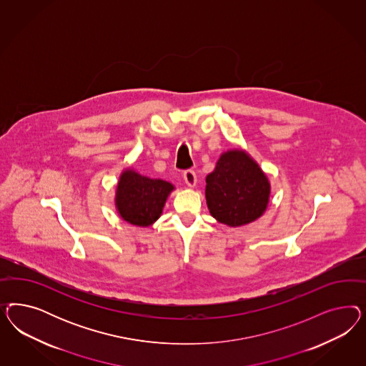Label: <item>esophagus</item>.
Masks as SVG:
<instances>
[{"mask_svg":"<svg viewBox=\"0 0 366 366\" xmlns=\"http://www.w3.org/2000/svg\"><path fill=\"white\" fill-rule=\"evenodd\" d=\"M184 181L189 188H193L197 184V176L193 170H187V172H184Z\"/></svg>","mask_w":366,"mask_h":366,"instance_id":"1","label":"esophagus"}]
</instances>
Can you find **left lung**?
Here are the masks:
<instances>
[{
    "label": "left lung",
    "instance_id": "obj_1",
    "mask_svg": "<svg viewBox=\"0 0 366 366\" xmlns=\"http://www.w3.org/2000/svg\"><path fill=\"white\" fill-rule=\"evenodd\" d=\"M205 182L209 213L224 225L243 227L262 217L268 208L269 179L243 149L222 153Z\"/></svg>",
    "mask_w": 366,
    "mask_h": 366
}]
</instances>
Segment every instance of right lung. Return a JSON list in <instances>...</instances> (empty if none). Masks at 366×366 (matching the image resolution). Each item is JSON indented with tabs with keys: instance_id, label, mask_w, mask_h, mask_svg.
I'll use <instances>...</instances> for the list:
<instances>
[{
	"instance_id": "right-lung-1",
	"label": "right lung",
	"mask_w": 366,
	"mask_h": 366,
	"mask_svg": "<svg viewBox=\"0 0 366 366\" xmlns=\"http://www.w3.org/2000/svg\"><path fill=\"white\" fill-rule=\"evenodd\" d=\"M174 185L161 178L142 176L133 167L123 169L115 190V209L123 222L149 227L162 214Z\"/></svg>"
}]
</instances>
